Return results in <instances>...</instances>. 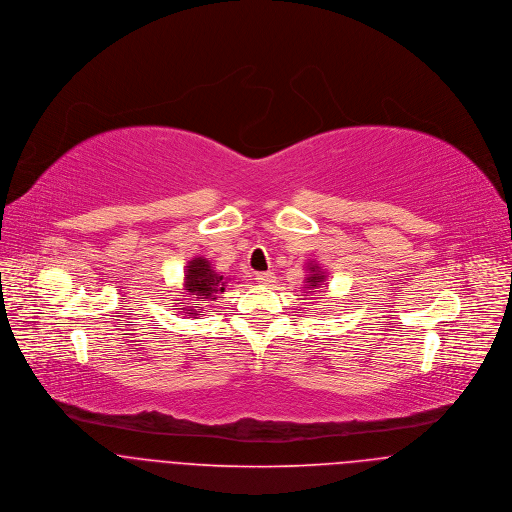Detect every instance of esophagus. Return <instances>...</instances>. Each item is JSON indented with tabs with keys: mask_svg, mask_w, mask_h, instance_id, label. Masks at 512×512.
Returning <instances> with one entry per match:
<instances>
[{
	"mask_svg": "<svg viewBox=\"0 0 512 512\" xmlns=\"http://www.w3.org/2000/svg\"><path fill=\"white\" fill-rule=\"evenodd\" d=\"M274 272H258L256 274V282L260 284V286H270L272 282H274Z\"/></svg>",
	"mask_w": 512,
	"mask_h": 512,
	"instance_id": "34e87169",
	"label": "esophagus"
}]
</instances>
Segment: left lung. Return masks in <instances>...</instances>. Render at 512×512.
Instances as JSON below:
<instances>
[{
	"label": "left lung",
	"mask_w": 512,
	"mask_h": 512,
	"mask_svg": "<svg viewBox=\"0 0 512 512\" xmlns=\"http://www.w3.org/2000/svg\"><path fill=\"white\" fill-rule=\"evenodd\" d=\"M309 276H307V286L309 288H321L323 286V282H325V274L323 272H319V266L317 264H309Z\"/></svg>",
	"instance_id": "1"
}]
</instances>
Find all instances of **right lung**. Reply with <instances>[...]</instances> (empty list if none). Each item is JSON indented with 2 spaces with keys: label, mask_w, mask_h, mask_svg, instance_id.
Listing matches in <instances>:
<instances>
[{
  "label": "right lung",
  "mask_w": 512,
  "mask_h": 512,
  "mask_svg": "<svg viewBox=\"0 0 512 512\" xmlns=\"http://www.w3.org/2000/svg\"><path fill=\"white\" fill-rule=\"evenodd\" d=\"M228 282H230V278H224L220 272H217L207 258H203V256L193 258L187 264L183 290L187 292V297H195V299H193V305L185 303V307H181L183 313H189L191 317L199 315L201 311H197L195 307H199L207 299H211V301L217 299V295L224 292ZM175 301H181V299H175Z\"/></svg>",
  "instance_id": "right-lung-1"
}]
</instances>
